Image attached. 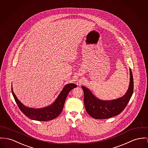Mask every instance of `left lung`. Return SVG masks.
<instances>
[{
  "mask_svg": "<svg viewBox=\"0 0 148 148\" xmlns=\"http://www.w3.org/2000/svg\"><path fill=\"white\" fill-rule=\"evenodd\" d=\"M130 83L128 91L123 97L111 101L100 100L94 96L91 91L82 87L84 92L85 108L90 116L95 119H108L122 112L129 102L134 91V79L130 69Z\"/></svg>",
  "mask_w": 148,
  "mask_h": 148,
  "instance_id": "left-lung-1",
  "label": "left lung"
}]
</instances>
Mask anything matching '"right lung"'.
I'll use <instances>...</instances> for the list:
<instances>
[{
	"mask_svg": "<svg viewBox=\"0 0 148 148\" xmlns=\"http://www.w3.org/2000/svg\"><path fill=\"white\" fill-rule=\"evenodd\" d=\"M77 87L74 84H68L66 85L61 92L57 99L51 106L42 109H31L24 106L14 95L12 88V92L20 110L26 116L31 119L38 121H49L56 118L62 112L66 98L72 89Z\"/></svg>",
	"mask_w": 148,
	"mask_h": 148,
	"instance_id": "right-lung-1",
	"label": "right lung"
}]
</instances>
